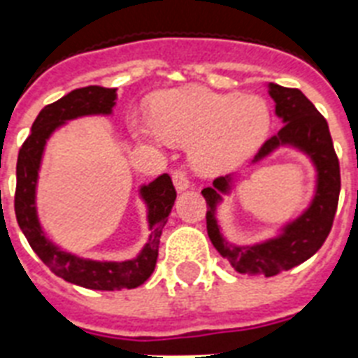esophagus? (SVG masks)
I'll use <instances>...</instances> for the list:
<instances>
[{
    "label": "esophagus",
    "mask_w": 358,
    "mask_h": 358,
    "mask_svg": "<svg viewBox=\"0 0 358 358\" xmlns=\"http://www.w3.org/2000/svg\"><path fill=\"white\" fill-rule=\"evenodd\" d=\"M173 184L176 187V191H185L189 187V180H187V174L184 171H173Z\"/></svg>",
    "instance_id": "34e87169"
}]
</instances>
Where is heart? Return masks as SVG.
<instances>
[{
    "label": "heart",
    "instance_id": "b5f03b06",
    "mask_svg": "<svg viewBox=\"0 0 358 358\" xmlns=\"http://www.w3.org/2000/svg\"><path fill=\"white\" fill-rule=\"evenodd\" d=\"M269 128L271 111L264 98L195 87L159 94L152 120L134 122L143 139L191 146L193 167L204 176L234 171L260 148Z\"/></svg>",
    "mask_w": 358,
    "mask_h": 358
}]
</instances>
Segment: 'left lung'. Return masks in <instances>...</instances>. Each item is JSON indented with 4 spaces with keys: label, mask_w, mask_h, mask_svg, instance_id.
Returning a JSON list of instances; mask_svg holds the SVG:
<instances>
[{
    "label": "left lung",
    "mask_w": 358,
    "mask_h": 358,
    "mask_svg": "<svg viewBox=\"0 0 358 358\" xmlns=\"http://www.w3.org/2000/svg\"><path fill=\"white\" fill-rule=\"evenodd\" d=\"M267 89L275 102V113L284 126L262 145L252 163L266 159L282 146L303 152L316 169V191L308 208L284 224L277 236L255 245H236L224 238L217 223V206L223 202V195H230L234 178H215L212 187L202 189V196L208 204V236L219 255L227 258L238 273L273 277L308 260L327 239L338 206L340 163L327 120L314 103L299 89L277 83H269Z\"/></svg>",
    "instance_id": "8db88e82"
}]
</instances>
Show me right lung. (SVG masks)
Here are the masks:
<instances>
[{
	"instance_id": "obj_1",
	"label": "right lung",
	"mask_w": 358,
	"mask_h": 358,
	"mask_svg": "<svg viewBox=\"0 0 358 358\" xmlns=\"http://www.w3.org/2000/svg\"><path fill=\"white\" fill-rule=\"evenodd\" d=\"M117 103V89L89 85L69 92L57 102L42 109L31 126L29 137L18 152L16 163V195L14 212L20 229L29 241L36 256L66 282L78 284L89 289L137 288L150 277L157 260L159 236L176 201V189L169 174H162L150 184L141 185L139 195L146 204L148 219V241L141 252L131 260L100 262L91 258H80L69 250L53 243L48 238L36 213V184L41 171L42 156L48 139L57 128L69 120L89 117V115H111Z\"/></svg>"
}]
</instances>
